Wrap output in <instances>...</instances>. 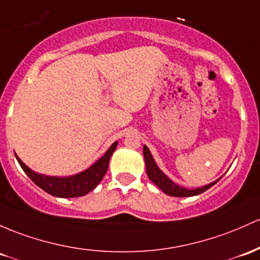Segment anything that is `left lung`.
Returning <instances> with one entry per match:
<instances>
[{
    "label": "left lung",
    "mask_w": 260,
    "mask_h": 260,
    "mask_svg": "<svg viewBox=\"0 0 260 260\" xmlns=\"http://www.w3.org/2000/svg\"><path fill=\"white\" fill-rule=\"evenodd\" d=\"M143 155L145 160V169H147V175L150 179V181L154 182L156 186L160 189L162 192L167 193L169 196H175V198H189V196H196L202 193L204 191L209 190L211 186L216 184L218 180L210 182V184L205 185V186L198 187V189H186V187L180 186V185L175 184L172 179L168 178L164 173L161 172L160 168L156 165L154 160L152 153L148 149L147 145L143 147Z\"/></svg>",
    "instance_id": "obj_1"
}]
</instances>
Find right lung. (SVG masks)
I'll use <instances>...</instances> for the list:
<instances>
[{
	"label": "right lung",
	"mask_w": 260,
	"mask_h": 260,
	"mask_svg": "<svg viewBox=\"0 0 260 260\" xmlns=\"http://www.w3.org/2000/svg\"><path fill=\"white\" fill-rule=\"evenodd\" d=\"M117 144H118V141L111 145L107 152L99 160L93 162L90 168L70 176H50L45 175V174H39L28 168L18 158V155H16V159L18 160L22 169L24 170V173L29 176L30 180L45 192L56 196V198H79V196H84L92 191L104 179L108 169L111 155L116 150Z\"/></svg>",
	"instance_id": "right-lung-1"
}]
</instances>
